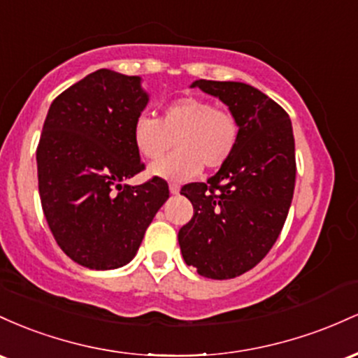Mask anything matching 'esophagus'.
Returning a JSON list of instances; mask_svg holds the SVG:
<instances>
[{"label":"esophagus","mask_w":358,"mask_h":358,"mask_svg":"<svg viewBox=\"0 0 358 358\" xmlns=\"http://www.w3.org/2000/svg\"><path fill=\"white\" fill-rule=\"evenodd\" d=\"M179 189H180L179 184H176V182H171V184H169V191H171V194H178Z\"/></svg>","instance_id":"1"}]
</instances>
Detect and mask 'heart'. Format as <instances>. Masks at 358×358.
<instances>
[{
  "instance_id": "1",
  "label": "heart",
  "mask_w": 358,
  "mask_h": 358,
  "mask_svg": "<svg viewBox=\"0 0 358 358\" xmlns=\"http://www.w3.org/2000/svg\"><path fill=\"white\" fill-rule=\"evenodd\" d=\"M136 152L147 160H157L174 145L171 155L150 167L160 178L184 180L201 167L220 169L235 154L240 140V122L227 106L210 99L182 96L162 108L160 118L140 115L134 122Z\"/></svg>"
}]
</instances>
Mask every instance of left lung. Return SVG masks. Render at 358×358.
<instances>
[{
  "label": "left lung",
  "mask_w": 358,
  "mask_h": 358,
  "mask_svg": "<svg viewBox=\"0 0 358 358\" xmlns=\"http://www.w3.org/2000/svg\"><path fill=\"white\" fill-rule=\"evenodd\" d=\"M196 86L236 115L240 140L215 176L180 189L194 215L178 238L199 275L233 279L254 268L282 231L296 184L294 135L282 106L248 84L199 79Z\"/></svg>",
  "instance_id": "1"
}]
</instances>
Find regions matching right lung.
Masks as SVG:
<instances>
[{"instance_id":"right-lung-1","label":"right lung","mask_w":358,"mask_h":358,"mask_svg":"<svg viewBox=\"0 0 358 358\" xmlns=\"http://www.w3.org/2000/svg\"><path fill=\"white\" fill-rule=\"evenodd\" d=\"M147 101L138 76L99 69L50 104L37 147L40 201L55 242L79 266L130 262L169 198L157 176L122 184L145 169L131 131Z\"/></svg>"}]
</instances>
